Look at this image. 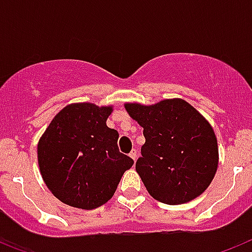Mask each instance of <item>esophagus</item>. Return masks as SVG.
I'll return each instance as SVG.
<instances>
[{
	"label": "esophagus",
	"instance_id": "esophagus-1",
	"mask_svg": "<svg viewBox=\"0 0 252 252\" xmlns=\"http://www.w3.org/2000/svg\"><path fill=\"white\" fill-rule=\"evenodd\" d=\"M130 157L132 158L133 161H135V160L137 159V153H136V150H135V149H133V150L130 153Z\"/></svg>",
	"mask_w": 252,
	"mask_h": 252
}]
</instances>
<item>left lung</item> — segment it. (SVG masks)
<instances>
[{
	"label": "left lung",
	"instance_id": "1",
	"mask_svg": "<svg viewBox=\"0 0 252 252\" xmlns=\"http://www.w3.org/2000/svg\"><path fill=\"white\" fill-rule=\"evenodd\" d=\"M125 108L144 128L136 171L151 197L175 206L201 195L218 166L217 139L209 122L180 98L151 106L126 103Z\"/></svg>",
	"mask_w": 252,
	"mask_h": 252
}]
</instances>
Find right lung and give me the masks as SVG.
<instances>
[{
	"label": "right lung",
	"instance_id": "add662e5",
	"mask_svg": "<svg viewBox=\"0 0 252 252\" xmlns=\"http://www.w3.org/2000/svg\"><path fill=\"white\" fill-rule=\"evenodd\" d=\"M111 106L72 103L55 116L37 144L46 187L68 206L94 209L108 202L133 160L120 153L119 132L106 125Z\"/></svg>",
	"mask_w": 252,
	"mask_h": 252
}]
</instances>
